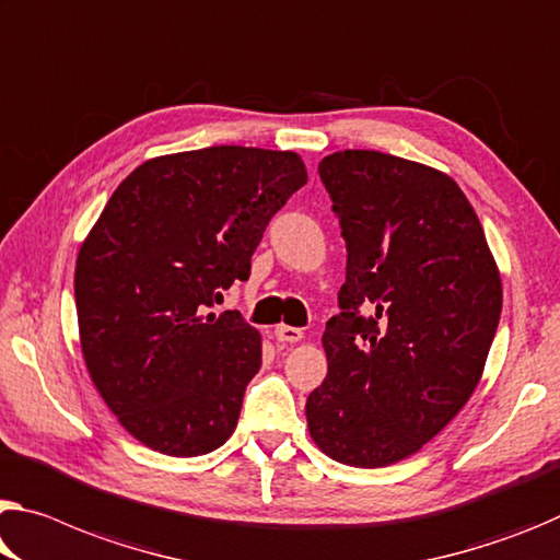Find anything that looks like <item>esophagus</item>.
Segmentation results:
<instances>
[{
	"label": "esophagus",
	"mask_w": 560,
	"mask_h": 560,
	"mask_svg": "<svg viewBox=\"0 0 560 560\" xmlns=\"http://www.w3.org/2000/svg\"><path fill=\"white\" fill-rule=\"evenodd\" d=\"M273 336H277V339L283 341V343H299L301 339H304V331H301V328H296V326L281 324V326H277V331H273Z\"/></svg>",
	"instance_id": "34e87169"
}]
</instances>
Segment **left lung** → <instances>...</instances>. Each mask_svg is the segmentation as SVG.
<instances>
[{"label": "left lung", "mask_w": 560, "mask_h": 560, "mask_svg": "<svg viewBox=\"0 0 560 560\" xmlns=\"http://www.w3.org/2000/svg\"><path fill=\"white\" fill-rule=\"evenodd\" d=\"M318 174L349 256L308 433L339 464L384 468L421 451L476 392L501 273L471 201L439 168L346 149Z\"/></svg>", "instance_id": "8db88e82"}]
</instances>
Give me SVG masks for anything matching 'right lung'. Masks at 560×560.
<instances>
[{
    "label": "right lung",
    "mask_w": 560,
    "mask_h": 560,
    "mask_svg": "<svg viewBox=\"0 0 560 560\" xmlns=\"http://www.w3.org/2000/svg\"><path fill=\"white\" fill-rule=\"evenodd\" d=\"M306 179L294 152L209 147L149 159L106 201L77 256L79 341L144 446L203 456L234 433L261 334L207 308L248 279L266 224Z\"/></svg>",
    "instance_id": "obj_1"
}]
</instances>
